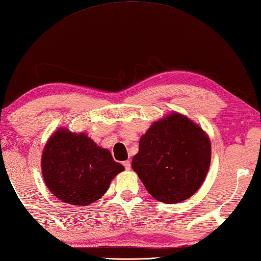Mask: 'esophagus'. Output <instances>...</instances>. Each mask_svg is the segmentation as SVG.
Listing matches in <instances>:
<instances>
[{
    "mask_svg": "<svg viewBox=\"0 0 261 261\" xmlns=\"http://www.w3.org/2000/svg\"><path fill=\"white\" fill-rule=\"evenodd\" d=\"M123 165L125 166V169H126V170H130V166H132V164H130V161H129V160H127V161L123 162Z\"/></svg>",
    "mask_w": 261,
    "mask_h": 261,
    "instance_id": "34e87169",
    "label": "esophagus"
}]
</instances>
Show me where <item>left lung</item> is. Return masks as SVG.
<instances>
[{
	"label": "left lung",
	"mask_w": 261,
	"mask_h": 261,
	"mask_svg": "<svg viewBox=\"0 0 261 261\" xmlns=\"http://www.w3.org/2000/svg\"><path fill=\"white\" fill-rule=\"evenodd\" d=\"M210 162L211 143L204 130L187 116L172 113L141 137L132 167L154 199L172 204L200 189Z\"/></svg>",
	"instance_id": "8db88e82"
}]
</instances>
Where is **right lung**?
<instances>
[{
  "label": "right lung",
  "mask_w": 261,
  "mask_h": 261,
  "mask_svg": "<svg viewBox=\"0 0 261 261\" xmlns=\"http://www.w3.org/2000/svg\"><path fill=\"white\" fill-rule=\"evenodd\" d=\"M41 171L45 185L58 199L86 206L106 193L112 179L124 171V166L85 133L76 134L60 128L45 144Z\"/></svg>",
  "instance_id": "add662e5"
}]
</instances>
